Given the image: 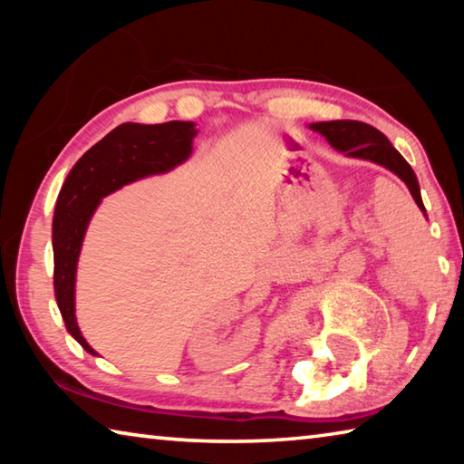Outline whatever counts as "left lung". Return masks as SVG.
Here are the masks:
<instances>
[{
  "mask_svg": "<svg viewBox=\"0 0 464 464\" xmlns=\"http://www.w3.org/2000/svg\"><path fill=\"white\" fill-rule=\"evenodd\" d=\"M309 129L319 132L321 137H325L327 143L332 145L335 151L343 153L345 157L371 161V163H376V166L392 171V174L410 188L415 204H418V208L421 210L423 217L428 218L415 171L411 169L410 163L403 160V155L391 145V140L384 137L381 130H376L374 127H371V124L358 122V121L311 122Z\"/></svg>",
  "mask_w": 464,
  "mask_h": 464,
  "instance_id": "8db88e82",
  "label": "left lung"
}]
</instances>
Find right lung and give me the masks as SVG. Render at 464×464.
<instances>
[{"mask_svg": "<svg viewBox=\"0 0 464 464\" xmlns=\"http://www.w3.org/2000/svg\"><path fill=\"white\" fill-rule=\"evenodd\" d=\"M196 122L163 124L124 122L85 151L61 186L53 217L54 296L67 332L92 356L98 352L85 342L75 317L77 262L93 213L102 198L137 179L168 174L194 151Z\"/></svg>", "mask_w": 464, "mask_h": 464, "instance_id": "1", "label": "right lung"}]
</instances>
